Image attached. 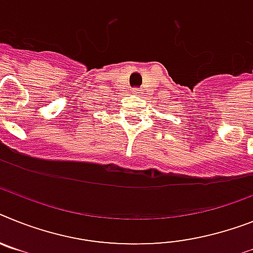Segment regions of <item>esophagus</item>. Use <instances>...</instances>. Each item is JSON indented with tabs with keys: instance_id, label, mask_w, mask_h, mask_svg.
Segmentation results:
<instances>
[{
	"instance_id": "esophagus-1",
	"label": "esophagus",
	"mask_w": 253,
	"mask_h": 253,
	"mask_svg": "<svg viewBox=\"0 0 253 253\" xmlns=\"http://www.w3.org/2000/svg\"><path fill=\"white\" fill-rule=\"evenodd\" d=\"M131 92H132L133 95H141L143 92H141V88H132L131 90Z\"/></svg>"
}]
</instances>
